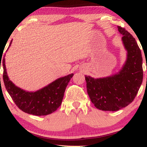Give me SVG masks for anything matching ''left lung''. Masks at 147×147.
I'll return each mask as SVG.
<instances>
[{"instance_id": "obj_1", "label": "left lung", "mask_w": 147, "mask_h": 147, "mask_svg": "<svg viewBox=\"0 0 147 147\" xmlns=\"http://www.w3.org/2000/svg\"><path fill=\"white\" fill-rule=\"evenodd\" d=\"M123 35L127 60L117 75L101 79L85 76L91 102L102 111H117L127 106L137 95L143 79L142 57L136 39L125 28L117 26Z\"/></svg>"}]
</instances>
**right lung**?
Wrapping results in <instances>:
<instances>
[{"label":"right lung","instance_id":"obj_1","mask_svg":"<svg viewBox=\"0 0 147 147\" xmlns=\"http://www.w3.org/2000/svg\"><path fill=\"white\" fill-rule=\"evenodd\" d=\"M11 43V41L9 45ZM1 59L2 57L0 56V65ZM2 63L3 82L10 97L18 109L26 113L36 116L47 115L57 110L61 104L64 92L68 82L74 75L70 74L57 79L49 84L48 86L36 92H25V90L16 87L8 78L5 64V58H3Z\"/></svg>","mask_w":147,"mask_h":147}]
</instances>
